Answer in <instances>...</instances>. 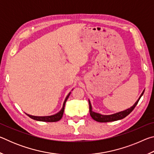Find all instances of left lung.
I'll use <instances>...</instances> for the list:
<instances>
[{
    "instance_id": "8db88e82",
    "label": "left lung",
    "mask_w": 154,
    "mask_h": 154,
    "mask_svg": "<svg viewBox=\"0 0 154 154\" xmlns=\"http://www.w3.org/2000/svg\"><path fill=\"white\" fill-rule=\"evenodd\" d=\"M145 90L143 91V92L140 94V97L139 98V99L136 101L133 105H132L131 107L128 108L126 109V110L122 111H119L118 112V113H113V114H111V115H102L100 113H96V112H94L92 111V105H91V103L90 100H88L89 101V106H90V114L91 117H92L93 119H94L95 121H97L98 122H113V121H117L119 120V119H122L129 115L131 112L132 111V110L134 109L135 106H137L138 102H139L140 98H141V96H143V93H144Z\"/></svg>"
}]
</instances>
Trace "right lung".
<instances>
[{
    "label": "right lung",
    "mask_w": 154,
    "mask_h": 154,
    "mask_svg": "<svg viewBox=\"0 0 154 154\" xmlns=\"http://www.w3.org/2000/svg\"><path fill=\"white\" fill-rule=\"evenodd\" d=\"M72 90H73V89H72ZM71 92H70L69 94H68L66 97L65 98V100H64V103H63V105H62V108L60 109V111H59V112H58L57 113L51 115V116H31V115L27 114V113H26V114L28 117H30V118L35 119V120H36V121L47 122H58L62 118V116H63L64 111L65 103H66L68 98L69 97L70 94H71Z\"/></svg>",
    "instance_id": "add662e5"
}]
</instances>
